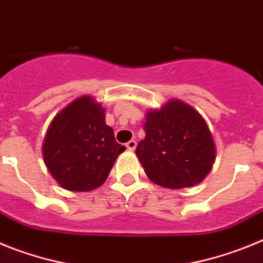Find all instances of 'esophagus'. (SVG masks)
I'll return each instance as SVG.
<instances>
[{
	"instance_id": "esophagus-1",
	"label": "esophagus",
	"mask_w": 263,
	"mask_h": 263,
	"mask_svg": "<svg viewBox=\"0 0 263 263\" xmlns=\"http://www.w3.org/2000/svg\"><path fill=\"white\" fill-rule=\"evenodd\" d=\"M126 147H127V150H130V152H134L137 147V142L134 141V139H132V141H129V142L126 143Z\"/></svg>"
}]
</instances>
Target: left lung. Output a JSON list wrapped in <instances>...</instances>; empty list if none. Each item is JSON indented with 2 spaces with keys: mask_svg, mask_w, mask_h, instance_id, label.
I'll return each instance as SVG.
<instances>
[{
  "mask_svg": "<svg viewBox=\"0 0 263 263\" xmlns=\"http://www.w3.org/2000/svg\"><path fill=\"white\" fill-rule=\"evenodd\" d=\"M145 139L136 154L146 175L166 188L200 183L216 159L213 137L200 113L180 100H170L146 113Z\"/></svg>",
  "mask_w": 263,
  "mask_h": 263,
  "instance_id": "left-lung-1",
  "label": "left lung"
}]
</instances>
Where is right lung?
I'll return each mask as SVG.
<instances>
[{
  "label": "right lung",
  "mask_w": 263,
  "mask_h": 263,
  "mask_svg": "<svg viewBox=\"0 0 263 263\" xmlns=\"http://www.w3.org/2000/svg\"><path fill=\"white\" fill-rule=\"evenodd\" d=\"M125 146L116 142L105 110L90 96H81L60 110L43 141V160L52 178L68 191L85 192L108 178Z\"/></svg>",
  "instance_id": "obj_1"
}]
</instances>
